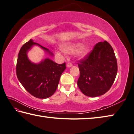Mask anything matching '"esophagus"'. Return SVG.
<instances>
[{"label":"esophagus","mask_w":134,"mask_h":134,"mask_svg":"<svg viewBox=\"0 0 134 134\" xmlns=\"http://www.w3.org/2000/svg\"><path fill=\"white\" fill-rule=\"evenodd\" d=\"M72 64L71 63H68L67 64V67H72Z\"/></svg>","instance_id":"esophagus-1"}]
</instances>
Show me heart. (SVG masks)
Returning <instances> with one entry per match:
<instances>
[{"label":"heart","instance_id":"obj_1","mask_svg":"<svg viewBox=\"0 0 134 134\" xmlns=\"http://www.w3.org/2000/svg\"><path fill=\"white\" fill-rule=\"evenodd\" d=\"M62 51L65 53L71 54L77 51V54L80 57H84L90 52V46L87 44H82L81 43H70L64 44L60 47ZM57 54H60L57 52Z\"/></svg>","mask_w":134,"mask_h":134}]
</instances>
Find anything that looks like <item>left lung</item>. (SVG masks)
<instances>
[{
    "instance_id": "1",
    "label": "left lung",
    "mask_w": 134,
    "mask_h": 134,
    "mask_svg": "<svg viewBox=\"0 0 134 134\" xmlns=\"http://www.w3.org/2000/svg\"><path fill=\"white\" fill-rule=\"evenodd\" d=\"M78 65L80 75L77 85L85 95L99 96L110 89L117 73V63L113 49L107 41L97 43Z\"/></svg>"
}]
</instances>
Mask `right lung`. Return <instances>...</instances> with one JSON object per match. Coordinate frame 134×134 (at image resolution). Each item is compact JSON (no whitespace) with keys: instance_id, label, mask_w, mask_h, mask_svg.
<instances>
[{"instance_id":"1","label":"right lung","mask_w":134,"mask_h":134,"mask_svg":"<svg viewBox=\"0 0 134 134\" xmlns=\"http://www.w3.org/2000/svg\"><path fill=\"white\" fill-rule=\"evenodd\" d=\"M34 45H37L51 56L53 53L44 47L30 39L24 44L18 55L16 74L18 80L26 90L39 99H46L56 92L60 78L65 70V63L57 64L46 58L34 63L29 60L27 53Z\"/></svg>"}]
</instances>
